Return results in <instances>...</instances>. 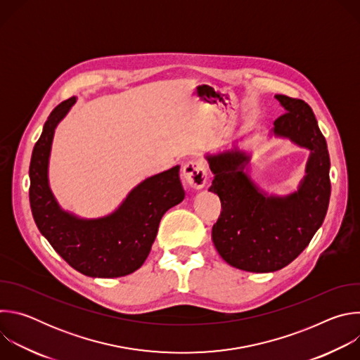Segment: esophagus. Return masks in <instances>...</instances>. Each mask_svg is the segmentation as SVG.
<instances>
[{"instance_id":"obj_1","label":"esophagus","mask_w":360,"mask_h":360,"mask_svg":"<svg viewBox=\"0 0 360 360\" xmlns=\"http://www.w3.org/2000/svg\"><path fill=\"white\" fill-rule=\"evenodd\" d=\"M182 176L186 185L193 189H200L207 184V165L200 160H192L184 165Z\"/></svg>"}]
</instances>
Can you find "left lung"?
<instances>
[{
	"label": "left lung",
	"mask_w": 360,
	"mask_h": 360,
	"mask_svg": "<svg viewBox=\"0 0 360 360\" xmlns=\"http://www.w3.org/2000/svg\"><path fill=\"white\" fill-rule=\"evenodd\" d=\"M275 98L285 114L274 122L269 136L311 152L296 191H264L250 178V152L238 141L229 149L205 153L215 176L210 191L222 203L212 228L214 245L226 264L256 274L279 271L297 258L322 226L330 198L328 145L312 108L302 99Z\"/></svg>",
	"instance_id": "8db88e82"
}]
</instances>
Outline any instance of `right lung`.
<instances>
[{
  "label": "right lung",
  "instance_id": "obj_1",
  "mask_svg": "<svg viewBox=\"0 0 360 360\" xmlns=\"http://www.w3.org/2000/svg\"><path fill=\"white\" fill-rule=\"evenodd\" d=\"M72 96L44 124L30 164V203L42 236L75 271L91 278L127 276L142 266L164 214L185 198L179 165L134 186L118 208L99 218H81L61 208L49 186V157L58 124L74 107Z\"/></svg>",
  "mask_w": 360,
  "mask_h": 360
}]
</instances>
